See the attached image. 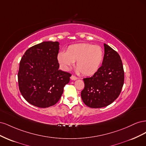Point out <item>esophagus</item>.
<instances>
[{"instance_id":"1","label":"esophagus","mask_w":146,"mask_h":146,"mask_svg":"<svg viewBox=\"0 0 146 146\" xmlns=\"http://www.w3.org/2000/svg\"><path fill=\"white\" fill-rule=\"evenodd\" d=\"M70 79H71L72 80H76L77 79V77L76 76H74V75H72L71 77H70Z\"/></svg>"}]
</instances>
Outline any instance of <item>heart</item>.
<instances>
[{
    "instance_id": "b5f03b06",
    "label": "heart",
    "mask_w": 146,
    "mask_h": 146,
    "mask_svg": "<svg viewBox=\"0 0 146 146\" xmlns=\"http://www.w3.org/2000/svg\"><path fill=\"white\" fill-rule=\"evenodd\" d=\"M103 59L102 48L88 43L70 45L66 52H60L57 56V60L63 70H69L76 61L77 70L86 76H91L98 71Z\"/></svg>"
}]
</instances>
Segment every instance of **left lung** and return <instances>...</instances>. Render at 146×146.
<instances>
[{
	"instance_id": "8db88e82",
	"label": "left lung",
	"mask_w": 146,
	"mask_h": 146,
	"mask_svg": "<svg viewBox=\"0 0 146 146\" xmlns=\"http://www.w3.org/2000/svg\"><path fill=\"white\" fill-rule=\"evenodd\" d=\"M102 65L93 76L83 78L85 88L81 92L82 100L90 108L107 107L120 94L124 82V71L118 53L104 44Z\"/></svg>"
}]
</instances>
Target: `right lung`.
Returning a JSON list of instances; mask_svg holds the SVG:
<instances>
[{"mask_svg":"<svg viewBox=\"0 0 146 146\" xmlns=\"http://www.w3.org/2000/svg\"><path fill=\"white\" fill-rule=\"evenodd\" d=\"M59 42L44 41L26 50L17 78L21 93L35 107L47 108L58 102L71 74L59 70Z\"/></svg>","mask_w":146,"mask_h":146,"instance_id":"obj_1","label":"right lung"}]
</instances>
